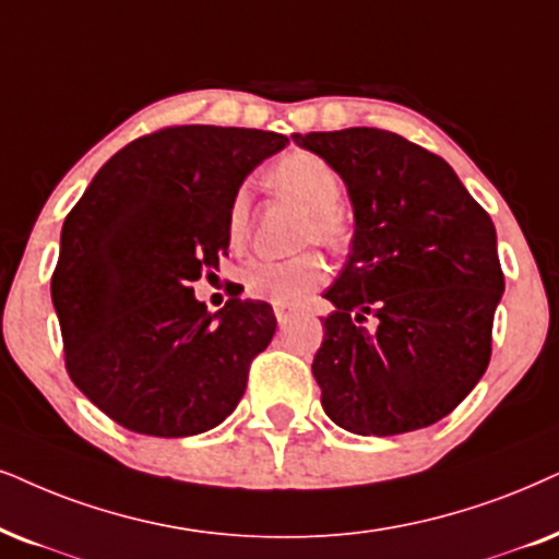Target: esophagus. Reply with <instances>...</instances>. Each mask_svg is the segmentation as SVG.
I'll return each instance as SVG.
<instances>
[{"label":"esophagus","mask_w":559,"mask_h":559,"mask_svg":"<svg viewBox=\"0 0 559 559\" xmlns=\"http://www.w3.org/2000/svg\"><path fill=\"white\" fill-rule=\"evenodd\" d=\"M273 312H275V320H278L281 328H286V324L294 320V312H292V309L278 307V304H275V307H273Z\"/></svg>","instance_id":"obj_1"}]
</instances>
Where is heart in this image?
Instances as JSON below:
<instances>
[{"instance_id":"b5f03b06","label":"heart","mask_w":559,"mask_h":559,"mask_svg":"<svg viewBox=\"0 0 559 559\" xmlns=\"http://www.w3.org/2000/svg\"><path fill=\"white\" fill-rule=\"evenodd\" d=\"M265 186L275 195L296 203L307 218L301 222V242H320L324 247H343L350 237V224L343 209L341 175L328 159L307 150L286 152L267 167ZM250 224V193L239 188L227 209V239L231 247L242 245ZM324 263L314 252L288 260H250L239 273L245 294L250 299L271 301L273 307H299L307 294L322 284Z\"/></svg>"}]
</instances>
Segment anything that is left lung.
I'll return each instance as SVG.
<instances>
[{"mask_svg":"<svg viewBox=\"0 0 559 559\" xmlns=\"http://www.w3.org/2000/svg\"><path fill=\"white\" fill-rule=\"evenodd\" d=\"M292 139L335 167L356 216L312 364L324 413L358 436L433 426L490 364L506 288L492 218L447 162L400 133L361 126Z\"/></svg>","mask_w":559,"mask_h":559,"instance_id":"left-lung-1","label":"left lung"}]
</instances>
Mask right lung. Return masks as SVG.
<instances>
[{"mask_svg":"<svg viewBox=\"0 0 559 559\" xmlns=\"http://www.w3.org/2000/svg\"><path fill=\"white\" fill-rule=\"evenodd\" d=\"M288 144L258 129L167 126L100 167L63 218L51 299L67 371L133 433L216 428L275 332L271 304L218 312L190 284L227 255V209L247 175Z\"/></svg>","mask_w":559,"mask_h":559,"instance_id":"1","label":"right lung"}]
</instances>
